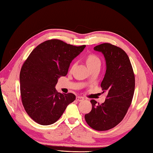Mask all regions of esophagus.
Returning a JSON list of instances; mask_svg holds the SVG:
<instances>
[{
    "mask_svg": "<svg viewBox=\"0 0 153 153\" xmlns=\"http://www.w3.org/2000/svg\"><path fill=\"white\" fill-rule=\"evenodd\" d=\"M76 100H77V101H83V100H84V98L82 97H80V96H77V97H76Z\"/></svg>",
    "mask_w": 153,
    "mask_h": 153,
    "instance_id": "34e87169",
    "label": "esophagus"
}]
</instances>
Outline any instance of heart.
I'll return each mask as SVG.
<instances>
[{"label":"heart","instance_id":"obj_1","mask_svg":"<svg viewBox=\"0 0 153 153\" xmlns=\"http://www.w3.org/2000/svg\"><path fill=\"white\" fill-rule=\"evenodd\" d=\"M86 63L89 68L91 69L97 65H100L101 61L98 56L94 55V54H91V55H89L87 56Z\"/></svg>","mask_w":153,"mask_h":153}]
</instances>
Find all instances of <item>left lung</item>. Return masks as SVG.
Masks as SVG:
<instances>
[{
    "instance_id": "left-lung-1",
    "label": "left lung",
    "mask_w": 153,
    "mask_h": 153,
    "mask_svg": "<svg viewBox=\"0 0 153 153\" xmlns=\"http://www.w3.org/2000/svg\"><path fill=\"white\" fill-rule=\"evenodd\" d=\"M94 49L105 56L107 70L100 86L107 95L102 104L90 100L92 110L84 117L90 128L106 131L118 125L128 112L135 89V76L123 49L110 43L101 44Z\"/></svg>"
}]
</instances>
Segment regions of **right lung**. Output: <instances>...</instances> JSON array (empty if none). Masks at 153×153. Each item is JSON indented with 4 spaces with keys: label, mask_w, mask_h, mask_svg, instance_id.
<instances>
[{
    "label": "right lung",
    "mask_w": 153,
    "mask_h": 153,
    "mask_svg": "<svg viewBox=\"0 0 153 153\" xmlns=\"http://www.w3.org/2000/svg\"><path fill=\"white\" fill-rule=\"evenodd\" d=\"M85 47L48 40L36 46L25 61L19 75L22 102L36 123L48 126L56 122L76 99L75 94H61L55 87L59 77L66 76L71 62Z\"/></svg>",
    "instance_id": "add662e5"
}]
</instances>
